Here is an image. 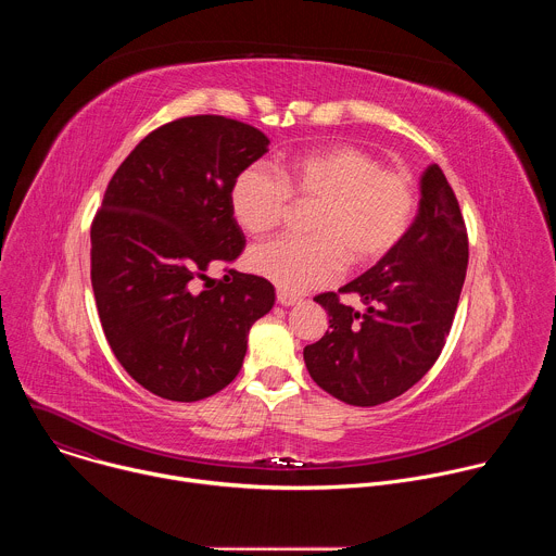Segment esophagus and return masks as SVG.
Segmentation results:
<instances>
[{"label":"esophagus","mask_w":556,"mask_h":556,"mask_svg":"<svg viewBox=\"0 0 556 556\" xmlns=\"http://www.w3.org/2000/svg\"><path fill=\"white\" fill-rule=\"evenodd\" d=\"M277 301H279L283 307H290V305L301 303V296H296V294H288V292H277Z\"/></svg>","instance_id":"obj_1"}]
</instances>
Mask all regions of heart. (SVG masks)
<instances>
[{
  "mask_svg": "<svg viewBox=\"0 0 556 556\" xmlns=\"http://www.w3.org/2000/svg\"><path fill=\"white\" fill-rule=\"evenodd\" d=\"M292 204H314L307 240H277L249 253V268L281 292L301 294L334 281L348 260L369 266L399 244L416 211L414 180L382 169L352 144H330L286 157L277 176L247 167L230 185V211L249 235L275 230Z\"/></svg>",
  "mask_w": 556,
  "mask_h": 556,
  "instance_id": "b5f03b06",
  "label": "heart"
}]
</instances>
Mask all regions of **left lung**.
Listing matches in <instances>:
<instances>
[{
    "mask_svg": "<svg viewBox=\"0 0 556 556\" xmlns=\"http://www.w3.org/2000/svg\"><path fill=\"white\" fill-rule=\"evenodd\" d=\"M468 266L466 226L438 165L420 176L418 215L403 240L339 292L314 296L330 316L321 341L305 345L312 380L354 407H376L414 387L448 337Z\"/></svg>",
    "mask_w": 556,
    "mask_h": 556,
    "instance_id": "8db88e82",
    "label": "left lung"
}]
</instances>
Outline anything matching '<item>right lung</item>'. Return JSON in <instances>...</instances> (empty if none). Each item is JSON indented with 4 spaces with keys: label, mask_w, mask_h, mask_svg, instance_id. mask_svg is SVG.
Here are the masks:
<instances>
[{
    "label": "right lung",
    "mask_w": 556,
    "mask_h": 556,
    "mask_svg": "<svg viewBox=\"0 0 556 556\" xmlns=\"http://www.w3.org/2000/svg\"><path fill=\"white\" fill-rule=\"evenodd\" d=\"M268 144L247 123L189 116L142 138L108 185L90 232L101 326L125 371L161 399L195 403L232 382L275 305L264 277H206L244 249L230 185Z\"/></svg>",
    "instance_id": "add662e5"
}]
</instances>
